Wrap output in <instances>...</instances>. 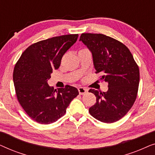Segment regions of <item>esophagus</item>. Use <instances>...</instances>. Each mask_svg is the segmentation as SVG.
Wrapping results in <instances>:
<instances>
[{
	"label": "esophagus",
	"instance_id": "1",
	"mask_svg": "<svg viewBox=\"0 0 155 155\" xmlns=\"http://www.w3.org/2000/svg\"><path fill=\"white\" fill-rule=\"evenodd\" d=\"M78 92L80 94H84L88 92V90L85 87H79L78 88Z\"/></svg>",
	"mask_w": 155,
	"mask_h": 155
}]
</instances>
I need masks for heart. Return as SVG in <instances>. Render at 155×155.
<instances>
[{
	"label": "heart",
	"mask_w": 155,
	"mask_h": 155,
	"mask_svg": "<svg viewBox=\"0 0 155 155\" xmlns=\"http://www.w3.org/2000/svg\"><path fill=\"white\" fill-rule=\"evenodd\" d=\"M83 50H84V49H83Z\"/></svg>",
	"instance_id": "1"
}]
</instances>
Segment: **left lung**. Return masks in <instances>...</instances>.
Listing matches in <instances>:
<instances>
[{
    "label": "left lung",
    "instance_id": "left-lung-1",
    "mask_svg": "<svg viewBox=\"0 0 155 155\" xmlns=\"http://www.w3.org/2000/svg\"><path fill=\"white\" fill-rule=\"evenodd\" d=\"M81 41L92 55L96 73L108 83V90L90 89L97 97L89 112L97 120L111 124L124 117L137 97L140 72L133 55L121 42L101 34H82Z\"/></svg>",
    "mask_w": 155,
    "mask_h": 155
}]
</instances>
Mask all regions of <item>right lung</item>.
Listing matches in <instances>:
<instances>
[{
    "label": "right lung",
    "mask_w": 155,
    "mask_h": 155,
    "mask_svg": "<svg viewBox=\"0 0 155 155\" xmlns=\"http://www.w3.org/2000/svg\"><path fill=\"white\" fill-rule=\"evenodd\" d=\"M78 35L55 37L29 46L17 62L13 82L17 97L31 119L41 124L56 122L64 115L71 101L79 94L67 85L54 90L48 84L53 70L58 69L65 53Z\"/></svg>",
    "instance_id": "add662e5"
}]
</instances>
